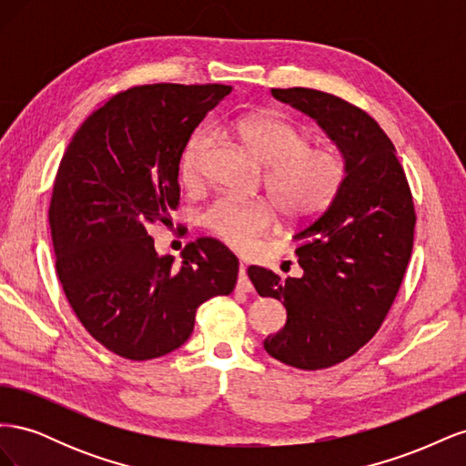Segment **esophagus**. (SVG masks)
Instances as JSON below:
<instances>
[{"mask_svg": "<svg viewBox=\"0 0 466 466\" xmlns=\"http://www.w3.org/2000/svg\"><path fill=\"white\" fill-rule=\"evenodd\" d=\"M237 289H238V291H245V293H250V291H252V284H250V279H248V276H247V268H245L243 262H241V266H238Z\"/></svg>", "mask_w": 466, "mask_h": 466, "instance_id": "1", "label": "esophagus"}]
</instances>
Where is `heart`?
I'll return each mask as SVG.
<instances>
[{"instance_id":"heart-1","label":"heart","mask_w":466,"mask_h":466,"mask_svg":"<svg viewBox=\"0 0 466 466\" xmlns=\"http://www.w3.org/2000/svg\"><path fill=\"white\" fill-rule=\"evenodd\" d=\"M225 130L241 139L252 157L266 167L264 187L288 221L315 219L340 194L348 177L344 157L332 147L309 146L307 134L298 126L268 115H245L228 122ZM209 147L208 130L188 139L180 159V175L188 185L202 178ZM274 221V206L262 198L221 196L202 214L204 228L237 250L250 248L272 229Z\"/></svg>"}]
</instances>
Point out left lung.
Returning <instances> with one entry per match:
<instances>
[{"label": "left lung", "instance_id": "1", "mask_svg": "<svg viewBox=\"0 0 466 466\" xmlns=\"http://www.w3.org/2000/svg\"><path fill=\"white\" fill-rule=\"evenodd\" d=\"M317 120L340 147L348 177L338 198L295 233L301 278L248 266L260 298L284 301L286 327L264 350L291 368L317 371L354 356L383 324L414 243V200L380 126L344 98L317 89H272Z\"/></svg>", "mask_w": 466, "mask_h": 466}]
</instances>
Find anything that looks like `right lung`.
Here are the masks:
<instances>
[{"label":"right lung","mask_w":466,"mask_h":466,"mask_svg":"<svg viewBox=\"0 0 466 466\" xmlns=\"http://www.w3.org/2000/svg\"><path fill=\"white\" fill-rule=\"evenodd\" d=\"M233 87L155 83L126 89L81 124L48 209L56 272L86 330L132 361L185 344L198 307L229 295L238 260L200 237L182 262L155 252L151 225L178 208V165L192 132Z\"/></svg>","instance_id":"obj_1"}]
</instances>
